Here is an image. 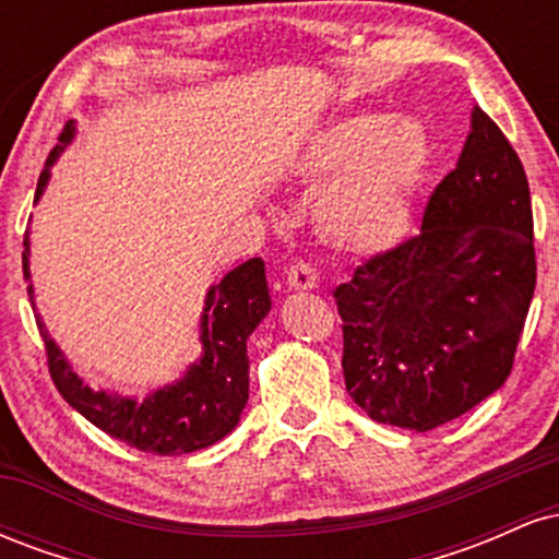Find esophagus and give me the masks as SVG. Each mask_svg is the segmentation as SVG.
Here are the masks:
<instances>
[{
	"label": "esophagus",
	"instance_id": "1",
	"mask_svg": "<svg viewBox=\"0 0 559 559\" xmlns=\"http://www.w3.org/2000/svg\"><path fill=\"white\" fill-rule=\"evenodd\" d=\"M286 284L288 288H294V292H310V288L318 286V273L312 271V265H307V262L299 260L288 267Z\"/></svg>",
	"mask_w": 559,
	"mask_h": 559
}]
</instances>
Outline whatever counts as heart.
<instances>
[{
	"instance_id": "obj_1",
	"label": "heart",
	"mask_w": 559,
	"mask_h": 559,
	"mask_svg": "<svg viewBox=\"0 0 559 559\" xmlns=\"http://www.w3.org/2000/svg\"><path fill=\"white\" fill-rule=\"evenodd\" d=\"M428 163L431 141L418 120L357 112L307 139L292 173L323 186L312 213L320 239L346 254H378L407 236Z\"/></svg>"
}]
</instances>
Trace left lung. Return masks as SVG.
<instances>
[{
	"label": "left lung",
	"mask_w": 559,
	"mask_h": 559,
	"mask_svg": "<svg viewBox=\"0 0 559 559\" xmlns=\"http://www.w3.org/2000/svg\"><path fill=\"white\" fill-rule=\"evenodd\" d=\"M536 288L528 178L480 107L420 234L333 292L346 391L376 423L426 433L507 381Z\"/></svg>",
	"instance_id": "obj_1"
}]
</instances>
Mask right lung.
<instances>
[{
    "label": "right lung",
    "mask_w": 559,
    "mask_h": 559,
    "mask_svg": "<svg viewBox=\"0 0 559 559\" xmlns=\"http://www.w3.org/2000/svg\"><path fill=\"white\" fill-rule=\"evenodd\" d=\"M73 136L75 126L70 123L60 136V144L49 152L47 168L38 176L36 202L47 189L52 165ZM23 247V275L28 281L31 307H36L34 284H31L28 230ZM267 312H271V292H267L265 262L252 258L207 288L202 318H199L202 355L197 357V362H191L178 381L165 383L144 400L83 383V378L75 373L73 365L49 336L38 312L36 325L47 346L49 373L70 407L79 409L99 431L110 433L128 447L176 457V454L213 447L239 426L249 400L247 338Z\"/></svg>",
    "instance_id": "right-lung-1"
}]
</instances>
